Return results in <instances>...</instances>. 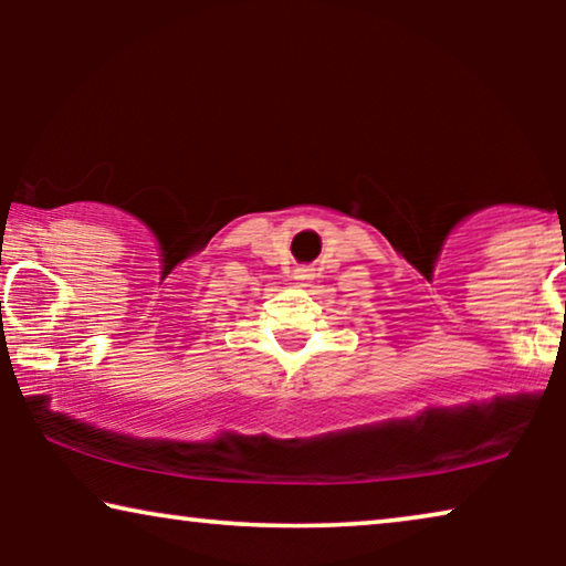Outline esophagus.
I'll return each instance as SVG.
<instances>
[{
  "label": "esophagus",
  "instance_id": "esophagus-1",
  "mask_svg": "<svg viewBox=\"0 0 566 566\" xmlns=\"http://www.w3.org/2000/svg\"><path fill=\"white\" fill-rule=\"evenodd\" d=\"M296 277H298V281H306V277H308V270H296Z\"/></svg>",
  "mask_w": 566,
  "mask_h": 566
}]
</instances>
